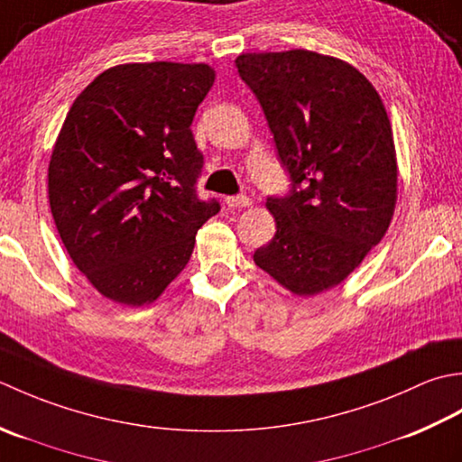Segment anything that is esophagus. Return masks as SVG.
I'll return each mask as SVG.
<instances>
[{"label":"esophagus","instance_id":"esophagus-1","mask_svg":"<svg viewBox=\"0 0 462 462\" xmlns=\"http://www.w3.org/2000/svg\"><path fill=\"white\" fill-rule=\"evenodd\" d=\"M225 203H227L229 207H233V209H243V207H249L251 205V199L247 195H235V197H227L225 199Z\"/></svg>","mask_w":462,"mask_h":462}]
</instances>
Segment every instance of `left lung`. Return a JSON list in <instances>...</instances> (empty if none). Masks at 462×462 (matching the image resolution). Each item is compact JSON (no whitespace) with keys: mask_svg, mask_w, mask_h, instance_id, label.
<instances>
[{"mask_svg":"<svg viewBox=\"0 0 462 462\" xmlns=\"http://www.w3.org/2000/svg\"><path fill=\"white\" fill-rule=\"evenodd\" d=\"M289 195L269 197L275 237L253 261L299 297L341 283L387 233L397 205V153L383 99L343 60L307 50L241 53Z\"/></svg>","mask_w":462,"mask_h":462,"instance_id":"8db88e82","label":"left lung"}]
</instances>
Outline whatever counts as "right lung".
<instances>
[{
	"label": "right lung",
	"instance_id": "obj_1",
	"mask_svg": "<svg viewBox=\"0 0 462 462\" xmlns=\"http://www.w3.org/2000/svg\"><path fill=\"white\" fill-rule=\"evenodd\" d=\"M213 81L207 63L116 65L63 121L47 169L55 227L75 267L116 303H153L219 213L195 193L203 155L191 134Z\"/></svg>",
	"mask_w": 462,
	"mask_h": 462
}]
</instances>
